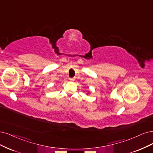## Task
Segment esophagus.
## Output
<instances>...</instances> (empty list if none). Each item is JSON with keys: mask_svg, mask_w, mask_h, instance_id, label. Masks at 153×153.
I'll return each mask as SVG.
<instances>
[{"mask_svg": "<svg viewBox=\"0 0 153 153\" xmlns=\"http://www.w3.org/2000/svg\"><path fill=\"white\" fill-rule=\"evenodd\" d=\"M69 80H70L71 81L73 82L74 81V78H70V79H69Z\"/></svg>", "mask_w": 153, "mask_h": 153, "instance_id": "obj_1", "label": "esophagus"}]
</instances>
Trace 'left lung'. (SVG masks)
<instances>
[{
	"label": "left lung",
	"mask_w": 153,
	"mask_h": 153,
	"mask_svg": "<svg viewBox=\"0 0 153 153\" xmlns=\"http://www.w3.org/2000/svg\"><path fill=\"white\" fill-rule=\"evenodd\" d=\"M89 92H88V94H89Z\"/></svg>",
	"instance_id": "obj_1"
}]
</instances>
